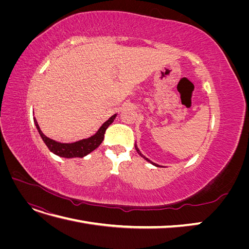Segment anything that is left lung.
<instances>
[{
  "instance_id": "1",
  "label": "left lung",
  "mask_w": 249,
  "mask_h": 249,
  "mask_svg": "<svg viewBox=\"0 0 249 249\" xmlns=\"http://www.w3.org/2000/svg\"><path fill=\"white\" fill-rule=\"evenodd\" d=\"M135 148H136V150H137V153H138V154H139V155H140V156H141V157H143V158H144V159H145V160H146V161H148V162H150V163H152V164H153V165H155V166H157V167H160V165H158V164H156V163H154V162H152V161H150V160H148V159H147V158H145V157H144V156H143V155H142V154H141V153H140V150H139V148H138V147H137V145H135Z\"/></svg>"
}]
</instances>
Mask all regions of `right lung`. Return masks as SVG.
Here are the masks:
<instances>
[{"instance_id": "right-lung-1", "label": "right lung", "mask_w": 249, "mask_h": 249, "mask_svg": "<svg viewBox=\"0 0 249 249\" xmlns=\"http://www.w3.org/2000/svg\"><path fill=\"white\" fill-rule=\"evenodd\" d=\"M115 117H116V114L112 115L107 122H105L102 124L100 129L97 130V132L94 135H92L91 137L82 139L72 143H61L47 137L46 135L41 132L38 124L36 122V118H34V124L36 125V129L38 130L40 137L42 138L43 142L46 143V145L48 146V148L51 150V152L59 157L69 158L70 159V158H83L91 153L92 150H94L96 147H99L104 140L105 132H106L107 127L114 122Z\"/></svg>"}]
</instances>
